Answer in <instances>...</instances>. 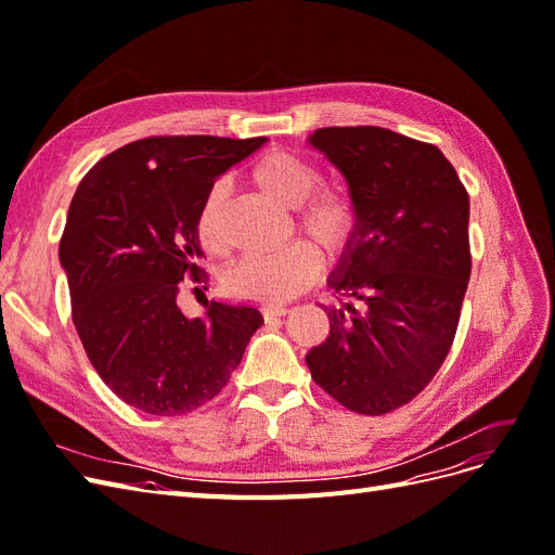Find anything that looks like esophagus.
Segmentation results:
<instances>
[{"label": "esophagus", "instance_id": "1", "mask_svg": "<svg viewBox=\"0 0 555 555\" xmlns=\"http://www.w3.org/2000/svg\"><path fill=\"white\" fill-rule=\"evenodd\" d=\"M287 312H289V308H284V306L263 308V317H266V319H278V317H284Z\"/></svg>", "mask_w": 555, "mask_h": 555}]
</instances>
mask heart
I'll return each mask as SVG.
<instances>
[{
    "mask_svg": "<svg viewBox=\"0 0 555 555\" xmlns=\"http://www.w3.org/2000/svg\"><path fill=\"white\" fill-rule=\"evenodd\" d=\"M251 182L275 198L284 208L296 210V224L326 255H340L357 236V210L343 192L319 190L322 171L294 153L263 155L251 166ZM227 190L222 182L212 184L196 217V236L204 249L220 255L227 247L222 222ZM322 273V257L308 243H294L287 249L263 257H243L224 273V289L245 300L278 306L298 296Z\"/></svg>",
    "mask_w": 555,
    "mask_h": 555,
    "instance_id": "1",
    "label": "heart"
}]
</instances>
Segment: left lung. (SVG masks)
Here are the masks:
<instances>
[{
  "mask_svg": "<svg viewBox=\"0 0 555 555\" xmlns=\"http://www.w3.org/2000/svg\"><path fill=\"white\" fill-rule=\"evenodd\" d=\"M349 188L357 236L328 275L338 304L312 379L359 414H386L422 393L444 363L469 282V198L430 143L382 127L308 137Z\"/></svg>",
  "mask_w": 555,
  "mask_h": 555,
  "instance_id": "obj_1",
  "label": "left lung"
}]
</instances>
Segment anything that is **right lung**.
Masks as SVG:
<instances>
[{
    "instance_id": "right-lung-1",
    "label": "right lung",
    "mask_w": 555,
    "mask_h": 555,
    "mask_svg": "<svg viewBox=\"0 0 555 555\" xmlns=\"http://www.w3.org/2000/svg\"><path fill=\"white\" fill-rule=\"evenodd\" d=\"M266 139L155 137L115 150L80 180L60 241L74 326L94 371L127 405L176 416L206 405L236 371L263 317L206 298L184 317V278L201 280V204Z\"/></svg>"
}]
</instances>
